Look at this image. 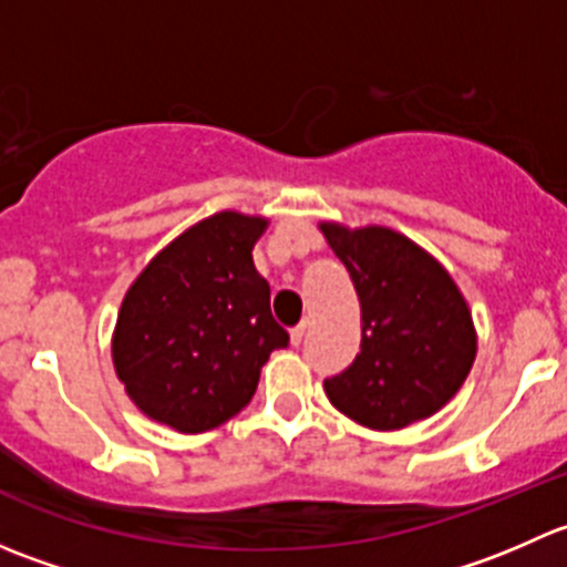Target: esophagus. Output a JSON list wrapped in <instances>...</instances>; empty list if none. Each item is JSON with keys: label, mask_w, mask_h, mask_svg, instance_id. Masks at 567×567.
I'll list each match as a JSON object with an SVG mask.
<instances>
[{"label": "esophagus", "mask_w": 567, "mask_h": 567, "mask_svg": "<svg viewBox=\"0 0 567 567\" xmlns=\"http://www.w3.org/2000/svg\"><path fill=\"white\" fill-rule=\"evenodd\" d=\"M305 331H307L305 323L296 326V329H290V342H293V346H301V340H305Z\"/></svg>", "instance_id": "esophagus-1"}]
</instances>
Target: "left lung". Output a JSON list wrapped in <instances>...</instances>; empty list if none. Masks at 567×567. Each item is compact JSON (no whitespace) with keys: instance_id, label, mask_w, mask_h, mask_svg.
Masks as SVG:
<instances>
[{"instance_id":"obj_1","label":"left lung","mask_w":567,"mask_h":567,"mask_svg":"<svg viewBox=\"0 0 567 567\" xmlns=\"http://www.w3.org/2000/svg\"><path fill=\"white\" fill-rule=\"evenodd\" d=\"M351 274L362 310V351L323 381L337 411L370 431H400L455 398L477 357L472 310L447 268L403 233L320 221Z\"/></svg>"}]
</instances>
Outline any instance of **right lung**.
Listing matches in <instances>:
<instances>
[{
  "mask_svg": "<svg viewBox=\"0 0 567 567\" xmlns=\"http://www.w3.org/2000/svg\"><path fill=\"white\" fill-rule=\"evenodd\" d=\"M266 216L219 210L183 230L125 290L112 334L114 373L136 409L177 433L233 420L288 331L251 249Z\"/></svg>",
  "mask_w": 567,
  "mask_h": 567,
  "instance_id": "add662e5",
  "label": "right lung"
}]
</instances>
